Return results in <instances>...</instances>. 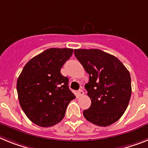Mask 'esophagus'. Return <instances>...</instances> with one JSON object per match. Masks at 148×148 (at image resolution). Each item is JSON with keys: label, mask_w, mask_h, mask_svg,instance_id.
I'll return each instance as SVG.
<instances>
[{"label": "esophagus", "mask_w": 148, "mask_h": 148, "mask_svg": "<svg viewBox=\"0 0 148 148\" xmlns=\"http://www.w3.org/2000/svg\"><path fill=\"white\" fill-rule=\"evenodd\" d=\"M77 94H78V96H82V95H84V92L83 91V89H79V90H78Z\"/></svg>", "instance_id": "obj_1"}]
</instances>
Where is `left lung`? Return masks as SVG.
<instances>
[{
	"label": "left lung",
	"instance_id": "1",
	"mask_svg": "<svg viewBox=\"0 0 148 148\" xmlns=\"http://www.w3.org/2000/svg\"><path fill=\"white\" fill-rule=\"evenodd\" d=\"M74 53L89 75L85 89L92 102L84 110V117L97 126H110L122 116L130 102V72L116 57L100 49H77Z\"/></svg>",
	"mask_w": 148,
	"mask_h": 148
}]
</instances>
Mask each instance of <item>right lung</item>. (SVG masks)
I'll list each match as a JSON object with an SVG mask.
<instances>
[{
    "mask_svg": "<svg viewBox=\"0 0 148 148\" xmlns=\"http://www.w3.org/2000/svg\"><path fill=\"white\" fill-rule=\"evenodd\" d=\"M73 49L50 48L32 58L17 80L19 104L32 123L53 126L64 118L67 106L75 95L68 88V78L61 68Z\"/></svg>",
    "mask_w": 148,
    "mask_h": 148,
    "instance_id": "add662e5",
    "label": "right lung"
}]
</instances>
